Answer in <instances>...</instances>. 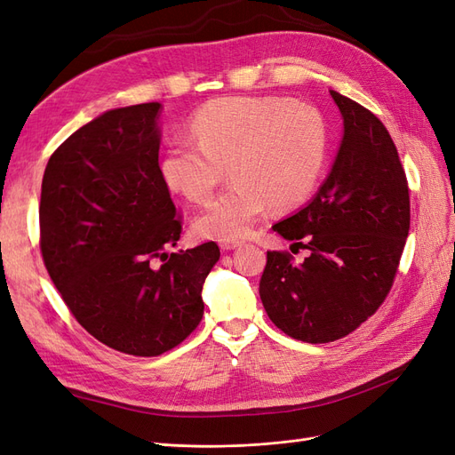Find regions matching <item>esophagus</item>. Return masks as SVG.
Segmentation results:
<instances>
[{"instance_id": "obj_1", "label": "esophagus", "mask_w": 455, "mask_h": 455, "mask_svg": "<svg viewBox=\"0 0 455 455\" xmlns=\"http://www.w3.org/2000/svg\"><path fill=\"white\" fill-rule=\"evenodd\" d=\"M241 244H243V241H231V239L220 241V246H222L224 251H233V249H237V246H241Z\"/></svg>"}]
</instances>
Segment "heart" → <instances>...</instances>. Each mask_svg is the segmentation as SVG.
Listing matches in <instances>:
<instances>
[{
	"instance_id": "b5f03b06",
	"label": "heart",
	"mask_w": 455,
	"mask_h": 455,
	"mask_svg": "<svg viewBox=\"0 0 455 455\" xmlns=\"http://www.w3.org/2000/svg\"><path fill=\"white\" fill-rule=\"evenodd\" d=\"M189 139L172 140L159 163L174 194L203 204L233 182L196 220L206 239L244 237L267 212L291 211L319 186L328 157V123L319 109L284 96H228L204 104Z\"/></svg>"
}]
</instances>
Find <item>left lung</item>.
<instances>
[{
    "label": "left lung",
    "mask_w": 455,
    "mask_h": 455,
    "mask_svg": "<svg viewBox=\"0 0 455 455\" xmlns=\"http://www.w3.org/2000/svg\"><path fill=\"white\" fill-rule=\"evenodd\" d=\"M343 116V140L315 199L273 229L299 249L269 251L259 298L271 323L307 343L346 338L387 298L410 229V191L383 123L330 91Z\"/></svg>",
    "instance_id": "1"
}]
</instances>
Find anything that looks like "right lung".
I'll use <instances>...</instances> for the list:
<instances>
[{
    "mask_svg": "<svg viewBox=\"0 0 455 455\" xmlns=\"http://www.w3.org/2000/svg\"><path fill=\"white\" fill-rule=\"evenodd\" d=\"M159 102L109 109L51 156L39 201V249L66 307L104 346L171 351L203 319L214 241L167 252L182 212L159 172Z\"/></svg>",
    "mask_w": 455,
    "mask_h": 455,
    "instance_id": "right-lung-1",
    "label": "right lung"
}]
</instances>
